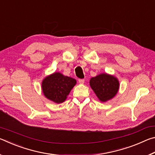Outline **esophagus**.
<instances>
[{
  "instance_id": "34e87169",
  "label": "esophagus",
  "mask_w": 155,
  "mask_h": 155,
  "mask_svg": "<svg viewBox=\"0 0 155 155\" xmlns=\"http://www.w3.org/2000/svg\"><path fill=\"white\" fill-rule=\"evenodd\" d=\"M78 83H79L80 84H83L84 83H85V80H84V79H79V80H78Z\"/></svg>"
}]
</instances>
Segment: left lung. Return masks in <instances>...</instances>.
Here are the masks:
<instances>
[{"instance_id": "1", "label": "left lung", "mask_w": 155, "mask_h": 155, "mask_svg": "<svg viewBox=\"0 0 155 155\" xmlns=\"http://www.w3.org/2000/svg\"><path fill=\"white\" fill-rule=\"evenodd\" d=\"M90 85L99 101L103 103L114 98L120 88L117 77L107 73H101L91 78Z\"/></svg>"}]
</instances>
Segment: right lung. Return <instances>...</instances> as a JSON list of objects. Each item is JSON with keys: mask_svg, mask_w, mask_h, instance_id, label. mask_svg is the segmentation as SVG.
Returning <instances> with one entry per match:
<instances>
[{"mask_svg": "<svg viewBox=\"0 0 155 155\" xmlns=\"http://www.w3.org/2000/svg\"><path fill=\"white\" fill-rule=\"evenodd\" d=\"M76 84L77 81L74 78L55 72L44 78L41 82V90L47 99L59 104L66 100Z\"/></svg>", "mask_w": 155, "mask_h": 155, "instance_id": "1", "label": "right lung"}]
</instances>
